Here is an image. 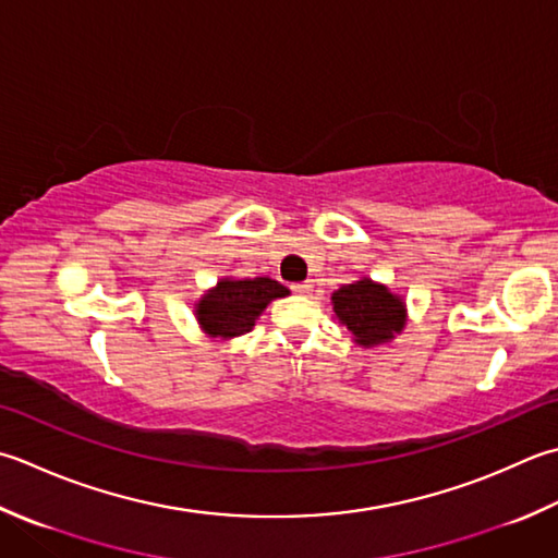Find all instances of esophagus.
<instances>
[{
	"label": "esophagus",
	"mask_w": 558,
	"mask_h": 558,
	"mask_svg": "<svg viewBox=\"0 0 558 558\" xmlns=\"http://www.w3.org/2000/svg\"><path fill=\"white\" fill-rule=\"evenodd\" d=\"M294 294H302V298H310L312 294V282H298V286H292Z\"/></svg>",
	"instance_id": "34e87169"
}]
</instances>
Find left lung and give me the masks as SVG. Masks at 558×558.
<instances>
[{
    "instance_id": "8db88e82",
    "label": "left lung",
    "mask_w": 558,
    "mask_h": 558,
    "mask_svg": "<svg viewBox=\"0 0 558 558\" xmlns=\"http://www.w3.org/2000/svg\"><path fill=\"white\" fill-rule=\"evenodd\" d=\"M336 319L363 348L389 343L407 326V304L381 282L360 278L331 294Z\"/></svg>"
}]
</instances>
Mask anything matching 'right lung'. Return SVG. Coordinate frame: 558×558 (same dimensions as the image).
<instances>
[{"label":"right lung","mask_w":558,"mask_h":558,"mask_svg":"<svg viewBox=\"0 0 558 558\" xmlns=\"http://www.w3.org/2000/svg\"><path fill=\"white\" fill-rule=\"evenodd\" d=\"M290 290L270 278H222L195 304V319L210 338H236L256 326V319L272 300Z\"/></svg>","instance_id":"right-lung-1"}]
</instances>
